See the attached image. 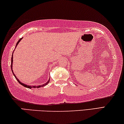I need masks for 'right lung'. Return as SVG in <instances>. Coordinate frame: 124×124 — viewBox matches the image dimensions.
<instances>
[{
	"label": "right lung",
	"mask_w": 124,
	"mask_h": 124,
	"mask_svg": "<svg viewBox=\"0 0 124 124\" xmlns=\"http://www.w3.org/2000/svg\"><path fill=\"white\" fill-rule=\"evenodd\" d=\"M22 38H20V39L18 40V42H17V43H16V46H15V48H16V46H17L18 45V44L19 43V42H20V40H21ZM13 54H12V57H11V71H12V72H13V75H14V76H15V78H16V80H17V81H18V82L19 83H20V84H21V85H22V86H24L25 87H27V88H39V87H43V86H46V85H48V84L49 82V81H50V79H49L48 80V81H47V82H46V84H43V85H39V86H28V85H26V84H23V83H22V82H21V81H20L19 79H18L17 78H16V76L15 75V74H14V73L13 72Z\"/></svg>",
	"instance_id": "obj_1"
}]
</instances>
